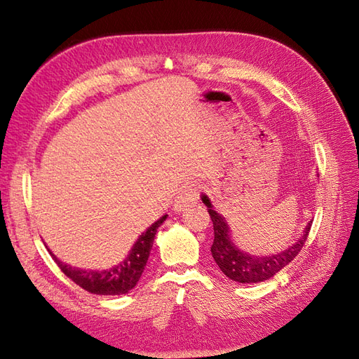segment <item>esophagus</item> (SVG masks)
Wrapping results in <instances>:
<instances>
[{
	"instance_id": "1",
	"label": "esophagus",
	"mask_w": 359,
	"mask_h": 359,
	"mask_svg": "<svg viewBox=\"0 0 359 359\" xmlns=\"http://www.w3.org/2000/svg\"><path fill=\"white\" fill-rule=\"evenodd\" d=\"M199 191H201V186L198 182H190L187 186H184L178 194V198L175 199L173 211L181 212L186 210L187 206L196 203L199 201Z\"/></svg>"
}]
</instances>
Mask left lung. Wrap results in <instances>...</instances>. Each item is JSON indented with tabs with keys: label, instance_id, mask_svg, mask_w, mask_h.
Segmentation results:
<instances>
[{
	"label": "left lung",
	"instance_id": "left-lung-1",
	"mask_svg": "<svg viewBox=\"0 0 359 359\" xmlns=\"http://www.w3.org/2000/svg\"><path fill=\"white\" fill-rule=\"evenodd\" d=\"M202 202L208 208L214 227V241L211 245V255L214 260L223 271L226 277H229L238 283H259V281L269 280L274 277L280 269H283L289 262L298 256L301 248L307 240L311 222L306 226L302 236L290 247L281 250L276 255L255 256L248 255L244 250L235 245L231 233V226L227 224L224 217L212 208V203L206 194L201 196Z\"/></svg>",
	"mask_w": 359,
	"mask_h": 359
}]
</instances>
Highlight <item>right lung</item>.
<instances>
[{
    "label": "right lung",
    "mask_w": 359,
    "mask_h": 359,
    "mask_svg": "<svg viewBox=\"0 0 359 359\" xmlns=\"http://www.w3.org/2000/svg\"><path fill=\"white\" fill-rule=\"evenodd\" d=\"M166 217L168 214L160 217L157 222L151 224L148 229L137 238V241L133 244L127 257L119 264L114 265L112 268L102 271L74 268L61 262L49 248L48 252L50 253L52 259L55 260L62 273L82 289L94 293V295H123V293L132 290L140 280V276H142L148 262L149 252L151 248H153L157 229L163 224V222L166 220Z\"/></svg>",
    "instance_id": "add662e5"
}]
</instances>
